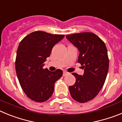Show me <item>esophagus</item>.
Here are the masks:
<instances>
[{"label":"esophagus","mask_w":122,"mask_h":122,"mask_svg":"<svg viewBox=\"0 0 122 122\" xmlns=\"http://www.w3.org/2000/svg\"><path fill=\"white\" fill-rule=\"evenodd\" d=\"M69 73L68 72L66 71H63V76H66V75H67V74H68Z\"/></svg>","instance_id":"34e87169"}]
</instances>
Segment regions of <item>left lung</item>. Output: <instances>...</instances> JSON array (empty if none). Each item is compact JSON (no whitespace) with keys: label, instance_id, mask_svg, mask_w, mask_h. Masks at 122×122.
Listing matches in <instances>:
<instances>
[{"label":"left lung","instance_id":"1","mask_svg":"<svg viewBox=\"0 0 122 122\" xmlns=\"http://www.w3.org/2000/svg\"><path fill=\"white\" fill-rule=\"evenodd\" d=\"M66 38L79 49L78 63L84 68L82 76L72 73L76 82L69 87L71 96L79 103L94 98L105 82L109 70V58L105 43L92 32L67 35Z\"/></svg>","mask_w":122,"mask_h":122}]
</instances>
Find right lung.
<instances>
[{"instance_id": "add662e5", "label": "right lung", "mask_w": 122, "mask_h": 122, "mask_svg": "<svg viewBox=\"0 0 122 122\" xmlns=\"http://www.w3.org/2000/svg\"><path fill=\"white\" fill-rule=\"evenodd\" d=\"M64 35L35 31L25 36L17 50L15 68L19 84L28 97L42 103L51 97L56 81L62 77L60 69L50 71L43 68L53 46L63 39Z\"/></svg>"}]
</instances>
